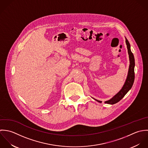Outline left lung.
Returning <instances> with one entry per match:
<instances>
[{
  "instance_id": "1",
  "label": "left lung",
  "mask_w": 148,
  "mask_h": 148,
  "mask_svg": "<svg viewBox=\"0 0 148 148\" xmlns=\"http://www.w3.org/2000/svg\"><path fill=\"white\" fill-rule=\"evenodd\" d=\"M125 39H126L125 42H126V44L127 46V52H128V54H129V62H130L127 75L126 79L125 80V82L122 88L119 91V92H118L114 96H113L111 99L105 101V103L113 105V104H115V103L118 102L126 94V93L131 89L133 85V83H134V66H135L134 57L133 53L131 51V50H130V45L126 37H125ZM92 98L98 102H100V103L102 102V101H98L94 98Z\"/></svg>"
}]
</instances>
